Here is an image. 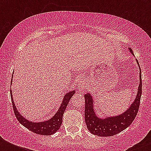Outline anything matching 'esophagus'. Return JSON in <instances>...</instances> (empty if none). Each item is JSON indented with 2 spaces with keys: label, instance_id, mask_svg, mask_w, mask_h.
Instances as JSON below:
<instances>
[{
  "label": "esophagus",
  "instance_id": "1",
  "mask_svg": "<svg viewBox=\"0 0 151 151\" xmlns=\"http://www.w3.org/2000/svg\"><path fill=\"white\" fill-rule=\"evenodd\" d=\"M78 88H79V89H84V88H85V83H84V81L82 80L78 81Z\"/></svg>",
  "mask_w": 151,
  "mask_h": 151
}]
</instances>
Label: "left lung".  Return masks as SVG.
<instances>
[{
    "mask_svg": "<svg viewBox=\"0 0 151 151\" xmlns=\"http://www.w3.org/2000/svg\"><path fill=\"white\" fill-rule=\"evenodd\" d=\"M129 52L133 54L132 48H129ZM137 64L139 66L138 61ZM141 95H142V76H141V69L139 67V85L138 92L136 94V99L133 103L125 110L124 113L117 116L110 117H99L94 110V100L89 93L85 95V124L87 125L88 131L91 133L99 136H112L119 133L122 131L127 129L135 119L140 102Z\"/></svg>",
    "mask_w": 151,
    "mask_h": 151,
    "instance_id": "left-lung-1",
    "label": "left lung"
}]
</instances>
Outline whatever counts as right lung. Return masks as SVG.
I'll return each mask as SVG.
<instances>
[{
  "label": "right lung",
  "mask_w": 151,
  "mask_h": 151,
  "mask_svg": "<svg viewBox=\"0 0 151 151\" xmlns=\"http://www.w3.org/2000/svg\"><path fill=\"white\" fill-rule=\"evenodd\" d=\"M10 93L14 113H15V117L18 119V121L19 122L20 124H22L27 129H29V131L33 132L34 133L43 135V136H50V135L55 133L61 126L62 122H63V115L65 112L66 106L68 105L69 101L71 99V97L73 96V94L75 93V90L69 92L68 93H66L64 96L63 99L62 101V103L60 106H59V110L52 118H50L48 121H45V122H30V121H28L23 116L20 114V113L17 110V108L15 107V104L14 103V100H13L12 90H10Z\"/></svg>",
  "instance_id": "1"
}]
</instances>
